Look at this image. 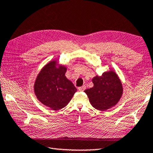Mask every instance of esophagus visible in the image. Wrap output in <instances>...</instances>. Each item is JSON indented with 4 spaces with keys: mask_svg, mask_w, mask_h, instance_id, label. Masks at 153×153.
Returning a JSON list of instances; mask_svg holds the SVG:
<instances>
[{
    "mask_svg": "<svg viewBox=\"0 0 153 153\" xmlns=\"http://www.w3.org/2000/svg\"><path fill=\"white\" fill-rule=\"evenodd\" d=\"M85 89V85H83V86H82V87L78 88V90L79 91H84Z\"/></svg>",
    "mask_w": 153,
    "mask_h": 153,
    "instance_id": "esophagus-1",
    "label": "esophagus"
}]
</instances>
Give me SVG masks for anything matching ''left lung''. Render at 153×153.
I'll list each match as a JSON object with an SVG mask.
<instances>
[{
	"label": "left lung",
	"mask_w": 153,
	"mask_h": 153,
	"mask_svg": "<svg viewBox=\"0 0 153 153\" xmlns=\"http://www.w3.org/2000/svg\"><path fill=\"white\" fill-rule=\"evenodd\" d=\"M94 86L84 90L91 105L105 111L118 104L123 94V87L117 74L110 70L92 79Z\"/></svg>",
	"instance_id": "obj_1"
}]
</instances>
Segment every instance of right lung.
Segmentation results:
<instances>
[{"mask_svg": "<svg viewBox=\"0 0 153 153\" xmlns=\"http://www.w3.org/2000/svg\"><path fill=\"white\" fill-rule=\"evenodd\" d=\"M67 68L53 60L41 69L36 77L34 91L38 100L53 110L64 108L77 91L65 76Z\"/></svg>", "mask_w": 153, "mask_h": 153, "instance_id": "1", "label": "right lung"}]
</instances>
